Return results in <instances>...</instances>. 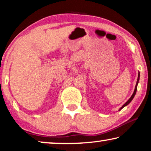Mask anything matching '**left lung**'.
Listing matches in <instances>:
<instances>
[{"label":"left lung","mask_w":151,"mask_h":151,"mask_svg":"<svg viewBox=\"0 0 151 151\" xmlns=\"http://www.w3.org/2000/svg\"><path fill=\"white\" fill-rule=\"evenodd\" d=\"M139 76H140V74H139V72H138V77H137V82H136V85H135V90H134V92H133V95H132L131 96V98H130L129 99V100L127 101V102L125 103L121 107L120 109H119V111H121L122 109L124 107H125L126 106H127L128 104H129L130 102H131L132 100H133V98L134 97H135V94H136V92H137V84H138V83H139Z\"/></svg>","instance_id":"1"}]
</instances>
